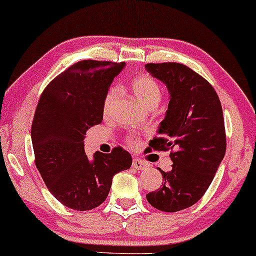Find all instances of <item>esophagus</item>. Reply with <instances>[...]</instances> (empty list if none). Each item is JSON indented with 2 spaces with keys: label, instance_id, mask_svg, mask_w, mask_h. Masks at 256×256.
<instances>
[{
  "label": "esophagus",
  "instance_id": "esophagus-1",
  "mask_svg": "<svg viewBox=\"0 0 256 256\" xmlns=\"http://www.w3.org/2000/svg\"><path fill=\"white\" fill-rule=\"evenodd\" d=\"M133 166L138 169V170H145V169L148 168V164L146 162H144L142 160L136 158L133 160Z\"/></svg>",
  "mask_w": 256,
  "mask_h": 256
}]
</instances>
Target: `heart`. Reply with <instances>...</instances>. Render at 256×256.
Wrapping results in <instances>:
<instances>
[{
  "instance_id": "1",
  "label": "heart",
  "mask_w": 256,
  "mask_h": 256,
  "mask_svg": "<svg viewBox=\"0 0 256 256\" xmlns=\"http://www.w3.org/2000/svg\"><path fill=\"white\" fill-rule=\"evenodd\" d=\"M132 90H133L138 102H139L140 104H142L145 108H148V106H150L152 104L158 105L160 96H162L158 83L154 81L152 77L146 76V74L138 76L133 80V82H132ZM117 96H118V90H117L116 88H111V90L108 92L104 100V105H102V111H104V114H108V111L111 110V106H112L114 102L116 100ZM136 142V136H132L130 139H129V144H130V145H134V144Z\"/></svg>"
}]
</instances>
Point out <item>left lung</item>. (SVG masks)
<instances>
[{"mask_svg": "<svg viewBox=\"0 0 256 256\" xmlns=\"http://www.w3.org/2000/svg\"><path fill=\"white\" fill-rule=\"evenodd\" d=\"M146 71L166 86L168 110L160 123L154 150L174 148L164 184L146 194L152 206L179 212L194 206L208 190L226 151L222 108L214 88L190 68L178 62L146 64Z\"/></svg>", "mask_w": 256, "mask_h": 256, "instance_id": "obj_1", "label": "left lung"}]
</instances>
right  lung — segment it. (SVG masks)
<instances>
[{"label": "right lung", "instance_id": "add662e5", "mask_svg": "<svg viewBox=\"0 0 256 256\" xmlns=\"http://www.w3.org/2000/svg\"><path fill=\"white\" fill-rule=\"evenodd\" d=\"M126 62L82 60L43 90L31 127L36 166L48 190L62 204L90 210L110 192L112 178L129 169L132 157L122 148L111 154L84 152L88 128L102 120L108 88Z\"/></svg>", "mask_w": 256, "mask_h": 256}]
</instances>
